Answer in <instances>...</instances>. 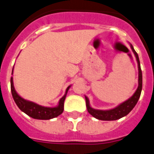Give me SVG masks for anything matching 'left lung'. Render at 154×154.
I'll return each instance as SVG.
<instances>
[{"instance_id":"1","label":"left lung","mask_w":154,"mask_h":154,"mask_svg":"<svg viewBox=\"0 0 154 154\" xmlns=\"http://www.w3.org/2000/svg\"><path fill=\"white\" fill-rule=\"evenodd\" d=\"M131 49L135 54V57L137 58V63H138V70H139V77H138V88L135 92V94L133 96L127 100L126 101H125L120 105H118L117 108L112 109L110 110H97L94 109L90 107L89 103V99L85 97V101H86V107L88 112L90 114L94 117L95 118L98 120H102V121H115V120L120 119L122 117L126 116L130 111L134 108V106L136 105V104L138 101V99L141 96V89H142V72H141V65H140V60H139L138 55L137 52L134 50V47L132 45H130Z\"/></svg>"}]
</instances>
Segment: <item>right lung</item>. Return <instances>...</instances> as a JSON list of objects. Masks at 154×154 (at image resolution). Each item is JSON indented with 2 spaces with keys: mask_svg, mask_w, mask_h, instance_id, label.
I'll list each match as a JSON object with an SVG mask.
<instances>
[{
  "mask_svg": "<svg viewBox=\"0 0 154 154\" xmlns=\"http://www.w3.org/2000/svg\"><path fill=\"white\" fill-rule=\"evenodd\" d=\"M11 82V92H12V95H13V100L20 109L21 111L29 115V117L34 118V119H39V120H49L54 118V117H57L60 114H61L64 110V101H65V97L67 94V92L69 89V86L66 89V93L64 95L63 97H61L59 101V105L57 107L54 108H49V107H44V106H41V105H37L36 103H33L32 101H26L22 97H20L17 92L15 91L14 86H13V77H11L10 80Z\"/></svg>",
  "mask_w": 154,
  "mask_h": 154,
  "instance_id": "right-lung-1",
  "label": "right lung"
}]
</instances>
